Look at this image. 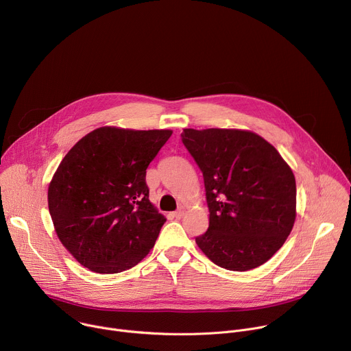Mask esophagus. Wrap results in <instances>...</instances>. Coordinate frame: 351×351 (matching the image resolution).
Masks as SVG:
<instances>
[{
  "mask_svg": "<svg viewBox=\"0 0 351 351\" xmlns=\"http://www.w3.org/2000/svg\"><path fill=\"white\" fill-rule=\"evenodd\" d=\"M183 215H184V210H183V208H179L178 211H175V213H173V217H175L176 219L183 218Z\"/></svg>",
  "mask_w": 351,
  "mask_h": 351,
  "instance_id": "34e87169",
  "label": "esophagus"
}]
</instances>
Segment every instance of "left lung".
Masks as SVG:
<instances>
[{
	"mask_svg": "<svg viewBox=\"0 0 351 351\" xmlns=\"http://www.w3.org/2000/svg\"><path fill=\"white\" fill-rule=\"evenodd\" d=\"M182 141L203 172L210 210L197 245L218 267L250 271L267 263L291 232L295 179L276 148L236 129H184Z\"/></svg>",
	"mask_w": 351,
	"mask_h": 351,
	"instance_id": "obj_1",
	"label": "left lung"
}]
</instances>
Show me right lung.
<instances>
[{"instance_id":"add662e5","label":"right lung","mask_w":351,"mask_h":351,"mask_svg":"<svg viewBox=\"0 0 351 351\" xmlns=\"http://www.w3.org/2000/svg\"><path fill=\"white\" fill-rule=\"evenodd\" d=\"M172 130L99 128L80 138L48 187V210L68 252L97 274L138 264L162 225L148 199L145 169Z\"/></svg>"}]
</instances>
